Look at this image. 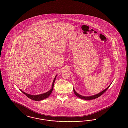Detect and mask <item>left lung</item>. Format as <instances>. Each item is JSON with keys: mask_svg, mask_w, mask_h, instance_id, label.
I'll return each instance as SVG.
<instances>
[{"mask_svg": "<svg viewBox=\"0 0 128 128\" xmlns=\"http://www.w3.org/2000/svg\"><path fill=\"white\" fill-rule=\"evenodd\" d=\"M110 84H110L107 88L105 89L104 90H103L100 93H98V94H95V95H94V96H81V95H80V94H78V93H76V92L75 91V89H74V88H73V91H74V93L76 95V96H78V98H81V99H84V100H92V99H94L97 98L98 97L100 96L104 93L106 92V91L108 89V88L110 87Z\"/></svg>", "mask_w": 128, "mask_h": 128, "instance_id": "obj_1", "label": "left lung"}]
</instances>
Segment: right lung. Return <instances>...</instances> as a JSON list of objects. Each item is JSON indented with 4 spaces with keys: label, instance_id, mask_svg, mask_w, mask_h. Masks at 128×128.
<instances>
[{
    "label": "right lung",
    "instance_id": "1",
    "mask_svg": "<svg viewBox=\"0 0 128 128\" xmlns=\"http://www.w3.org/2000/svg\"><path fill=\"white\" fill-rule=\"evenodd\" d=\"M56 76H56L55 77L54 79L53 80L52 89H51L50 90H49L47 92H46V93H44V94H38V95H31V94H27V93L23 92L20 89V91H21L23 94H24L26 96H27L28 98H29L30 99H31L32 100H34V101H40V100H44V99H45L47 98V97H48V96H50V95L51 94V93L52 92V90H53L54 84V82H55V80H56Z\"/></svg>",
    "mask_w": 128,
    "mask_h": 128
}]
</instances>
